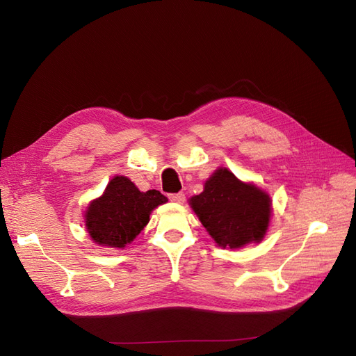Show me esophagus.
Returning <instances> with one entry per match:
<instances>
[{"instance_id":"34e87169","label":"esophagus","mask_w":356,"mask_h":356,"mask_svg":"<svg viewBox=\"0 0 356 356\" xmlns=\"http://www.w3.org/2000/svg\"><path fill=\"white\" fill-rule=\"evenodd\" d=\"M170 202H175V203H184L186 202V195L184 193H174V195H169Z\"/></svg>"}]
</instances>
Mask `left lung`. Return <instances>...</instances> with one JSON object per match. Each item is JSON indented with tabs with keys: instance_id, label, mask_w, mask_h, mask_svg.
<instances>
[{
	"instance_id": "obj_1",
	"label": "left lung",
	"mask_w": 356,
	"mask_h": 356,
	"mask_svg": "<svg viewBox=\"0 0 356 356\" xmlns=\"http://www.w3.org/2000/svg\"><path fill=\"white\" fill-rule=\"evenodd\" d=\"M190 207L212 239L230 250L263 241L272 215L267 193L225 168L213 172L200 195L190 199Z\"/></svg>"
}]
</instances>
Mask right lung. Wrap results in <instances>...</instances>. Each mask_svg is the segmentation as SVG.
Listing matches in <instances>:
<instances>
[{"label": "right lung", "mask_w": 356, "mask_h": 356, "mask_svg": "<svg viewBox=\"0 0 356 356\" xmlns=\"http://www.w3.org/2000/svg\"><path fill=\"white\" fill-rule=\"evenodd\" d=\"M166 202L160 191H139L131 179L117 175L104 195L89 204L84 213L86 229L95 243L124 248L148 224L152 211Z\"/></svg>", "instance_id": "1"}]
</instances>
